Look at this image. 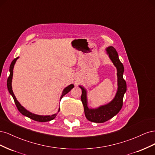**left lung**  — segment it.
<instances>
[{"label":"left lung","mask_w":155,"mask_h":155,"mask_svg":"<svg viewBox=\"0 0 155 155\" xmlns=\"http://www.w3.org/2000/svg\"><path fill=\"white\" fill-rule=\"evenodd\" d=\"M106 51L117 69L118 90L114 99L106 105L96 109H90L88 107L86 89L82 86H79L82 91L81 100L84 107L85 115L88 120L95 123H104L118 113L122 107L124 96L127 91L126 82L123 78L124 67L119 59L118 53L113 46L107 47Z\"/></svg>","instance_id":"left-lung-1"}]
</instances>
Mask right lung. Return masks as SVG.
Returning a JSON list of instances; mask_svg holds the SVG:
<instances>
[{"instance_id":"1","label":"right lung","mask_w":155,"mask_h":155,"mask_svg":"<svg viewBox=\"0 0 155 155\" xmlns=\"http://www.w3.org/2000/svg\"><path fill=\"white\" fill-rule=\"evenodd\" d=\"M19 57H17L12 61V63L10 64V76L8 77V81H7V86H8V91H9V92H10V94L12 96L18 111H19L22 115L28 117L29 118H30L33 120H35L37 121H40V122H46V121H49L50 120H54L55 118V116H57V114H52L51 116H41V115H37V114H35L34 113H31V112H30V111L27 110L24 107H22L20 104V103L17 100V98L15 97V95H14L13 90H12V78H13V70L14 68V64H15L16 61L17 60V59ZM74 85H73V84H71V85H70L68 87H67L66 88H64L63 92H62V95L60 97L61 100V98L65 94H67L68 92H69L70 91H71V89H72L74 88ZM59 110H60V109H59L58 112H59Z\"/></svg>"}]
</instances>
